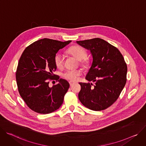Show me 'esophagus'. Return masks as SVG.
Wrapping results in <instances>:
<instances>
[{"label": "esophagus", "instance_id": "1", "mask_svg": "<svg viewBox=\"0 0 146 146\" xmlns=\"http://www.w3.org/2000/svg\"><path fill=\"white\" fill-rule=\"evenodd\" d=\"M69 84H70V86H72L74 84V83L73 82H72V81H69Z\"/></svg>", "mask_w": 146, "mask_h": 146}]
</instances>
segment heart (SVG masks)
<instances>
[{
  "instance_id": "1",
  "label": "heart",
  "mask_w": 146,
  "mask_h": 146,
  "mask_svg": "<svg viewBox=\"0 0 146 146\" xmlns=\"http://www.w3.org/2000/svg\"><path fill=\"white\" fill-rule=\"evenodd\" d=\"M68 53L79 60L80 64L83 67H87L89 65V60L87 58V52L86 49L80 46L74 45L70 47L67 51ZM54 62L56 67L60 69L64 66V58L59 52L55 54L54 57ZM81 71L80 69L69 70L64 72L62 74L65 79L70 81H76L79 76L81 75Z\"/></svg>"
}]
</instances>
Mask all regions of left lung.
Here are the masks:
<instances>
[{
  "mask_svg": "<svg viewBox=\"0 0 146 146\" xmlns=\"http://www.w3.org/2000/svg\"><path fill=\"white\" fill-rule=\"evenodd\" d=\"M90 50L93 61L86 79L94 84L80 83L78 99L85 107L94 111L106 109L117 100L127 82V66L114 46L100 38L77 41Z\"/></svg>",
  "mask_w": 146,
  "mask_h": 146,
  "instance_id": "1",
  "label": "left lung"
}]
</instances>
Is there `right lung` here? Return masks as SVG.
<instances>
[{
    "label": "right lung",
    "instance_id": "add662e5",
    "mask_svg": "<svg viewBox=\"0 0 146 146\" xmlns=\"http://www.w3.org/2000/svg\"><path fill=\"white\" fill-rule=\"evenodd\" d=\"M71 42L44 38L28 46L21 56L15 77L18 90L27 105L40 114H49L58 109L64 102L70 85L53 73L56 53ZM58 84L49 87V81Z\"/></svg>",
    "mask_w": 146,
    "mask_h": 146
}]
</instances>
